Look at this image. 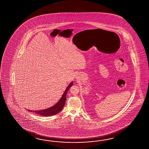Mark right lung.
I'll return each instance as SVG.
<instances>
[{"mask_svg":"<svg viewBox=\"0 0 149 149\" xmlns=\"http://www.w3.org/2000/svg\"><path fill=\"white\" fill-rule=\"evenodd\" d=\"M73 81L70 82L69 85L67 87L66 89L65 90V91L64 92L62 97L60 99V100L57 102L55 104L53 105V107H51V108L46 109L44 110H36V111H35V110H34V111L30 110L29 109H26V110L28 111L34 113L35 114H38L39 116H44V117L52 116H54L55 114H57L63 108L65 103L66 101V95H67V92H68V90L69 89L70 87L73 85Z\"/></svg>","mask_w":149,"mask_h":149,"instance_id":"right-lung-1","label":"right lung"}]
</instances>
